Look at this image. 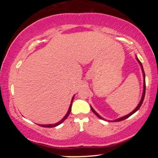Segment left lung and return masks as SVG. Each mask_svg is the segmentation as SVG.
Wrapping results in <instances>:
<instances>
[{"instance_id":"obj_1","label":"left lung","mask_w":158,"mask_h":158,"mask_svg":"<svg viewBox=\"0 0 158 158\" xmlns=\"http://www.w3.org/2000/svg\"><path fill=\"white\" fill-rule=\"evenodd\" d=\"M137 60H138V62L139 63V64L141 65V68H142V71H143V77H144V81H143V95H142V98H141V100H140V102H139V104L138 105V106H137V107H136V109H135V110H134L133 111H132L131 112L130 114H127V116H123V117H121V118H118V119H116V120H115V121H115V122H119V121H123V120H125V119H126V118H129L130 116H132V115L134 114V113H135L136 111H137V110H139V109L140 107H141V105H142V103H143V100H144V97H145V93H146V82H145V73H144V71H143V67H142V65H141V62L139 61V60L138 59V58H137ZM90 108H91V110H92V111L93 112V113H94L96 116H97L98 118H101V119H103L104 120V118H102L100 115H99L97 112H95V111L94 110V109H93L91 106H90Z\"/></svg>"}]
</instances>
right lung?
Segmentation results:
<instances>
[{
  "mask_svg": "<svg viewBox=\"0 0 158 158\" xmlns=\"http://www.w3.org/2000/svg\"><path fill=\"white\" fill-rule=\"evenodd\" d=\"M73 99H74V97L73 98V99H72L71 104H70V105H69V109H68V113L66 114L65 116H64V118H63L62 120H61V121H60L59 122L57 123H56V124H52V125H39L40 126H41V127H56V126H57V125H60V123H63L64 121H65V120L67 118H68V116H69V114H70L71 108H72V105H73Z\"/></svg>",
  "mask_w": 158,
  "mask_h": 158,
  "instance_id": "add662e5",
  "label": "right lung"
}]
</instances>
